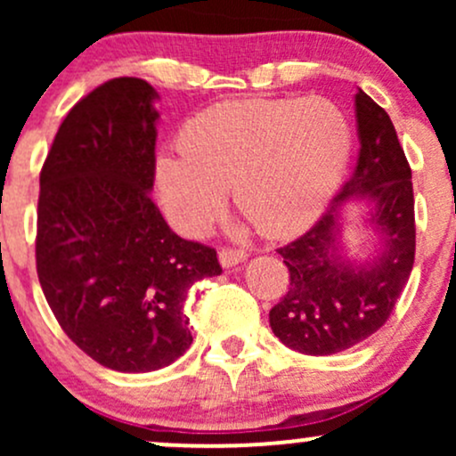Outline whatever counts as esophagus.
<instances>
[{
  "label": "esophagus",
  "mask_w": 456,
  "mask_h": 456,
  "mask_svg": "<svg viewBox=\"0 0 456 456\" xmlns=\"http://www.w3.org/2000/svg\"><path fill=\"white\" fill-rule=\"evenodd\" d=\"M218 259H221L223 268H232V265L242 264V261L246 259V253L242 248H232V246H224V248H221V253H218Z\"/></svg>",
  "instance_id": "1"
}]
</instances>
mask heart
I'll list each match as a JSON object with an SVG mask.
<instances>
[{"instance_id":"obj_1","label":"heart","mask_w":456,"mask_h":456,"mask_svg":"<svg viewBox=\"0 0 456 456\" xmlns=\"http://www.w3.org/2000/svg\"><path fill=\"white\" fill-rule=\"evenodd\" d=\"M354 133L326 98H248L206 109L182 128L180 150L156 159V182L180 229L199 235L238 210L268 238L308 227L341 184Z\"/></svg>"}]
</instances>
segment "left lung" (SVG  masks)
Wrapping results in <instances>:
<instances>
[{
	"label": "left lung",
	"mask_w": 456,
	"mask_h": 456,
	"mask_svg": "<svg viewBox=\"0 0 456 456\" xmlns=\"http://www.w3.org/2000/svg\"><path fill=\"white\" fill-rule=\"evenodd\" d=\"M360 154L349 182L305 235L276 253L289 270V291L270 311L282 345L306 355H332L362 343L388 322L416 255L411 169L390 115L362 90L355 94ZM370 206L379 235L374 257L354 265L342 255V208Z\"/></svg>",
	"instance_id": "8db88e82"
}]
</instances>
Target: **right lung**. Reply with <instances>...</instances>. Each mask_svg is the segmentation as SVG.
I'll list each match as a JSON object with an SVG mask.
<instances>
[{"label": "right lung", "mask_w": 456, "mask_h": 456, "mask_svg": "<svg viewBox=\"0 0 456 456\" xmlns=\"http://www.w3.org/2000/svg\"><path fill=\"white\" fill-rule=\"evenodd\" d=\"M154 87L119 77L81 98L40 171L36 270L78 349L119 373L169 366L191 347L186 294L223 272L216 250L171 232L150 191Z\"/></svg>", "instance_id": "right-lung-1"}]
</instances>
